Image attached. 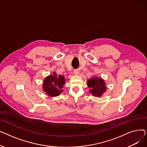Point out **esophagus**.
I'll use <instances>...</instances> for the list:
<instances>
[{"mask_svg": "<svg viewBox=\"0 0 147 147\" xmlns=\"http://www.w3.org/2000/svg\"><path fill=\"white\" fill-rule=\"evenodd\" d=\"M73 73H74V75L78 76V75H79V71L78 70V69H74V71H73Z\"/></svg>", "mask_w": 147, "mask_h": 147, "instance_id": "esophagus-1", "label": "esophagus"}]
</instances>
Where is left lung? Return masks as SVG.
<instances>
[{
	"label": "left lung",
	"instance_id": "left-lung-1",
	"mask_svg": "<svg viewBox=\"0 0 147 147\" xmlns=\"http://www.w3.org/2000/svg\"><path fill=\"white\" fill-rule=\"evenodd\" d=\"M87 85L90 88L89 92L95 96H101L106 91L105 82L101 78L94 77L89 79L88 80Z\"/></svg>",
	"mask_w": 147,
	"mask_h": 147
}]
</instances>
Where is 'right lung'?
Segmentation results:
<instances>
[{
	"label": "right lung",
	"instance_id": "add662e5",
	"mask_svg": "<svg viewBox=\"0 0 147 147\" xmlns=\"http://www.w3.org/2000/svg\"><path fill=\"white\" fill-rule=\"evenodd\" d=\"M65 82L64 76H58L54 72L53 75L48 76L44 80L43 83V89L46 94L49 96L54 97L60 95L63 91V86Z\"/></svg>",
	"mask_w": 147,
	"mask_h": 147
}]
</instances>
